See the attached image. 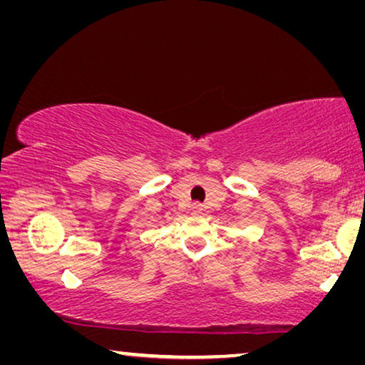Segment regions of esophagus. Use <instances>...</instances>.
I'll return each mask as SVG.
<instances>
[{
    "label": "esophagus",
    "instance_id": "obj_1",
    "mask_svg": "<svg viewBox=\"0 0 365 365\" xmlns=\"http://www.w3.org/2000/svg\"><path fill=\"white\" fill-rule=\"evenodd\" d=\"M191 211H193L195 214H202V211H205V206H202L201 202H193V205H191Z\"/></svg>",
    "mask_w": 365,
    "mask_h": 365
}]
</instances>
